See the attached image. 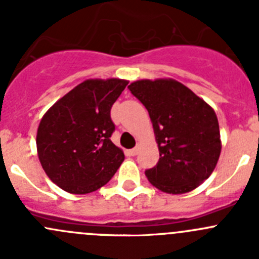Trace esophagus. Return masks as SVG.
<instances>
[{
  "label": "esophagus",
  "instance_id": "obj_1",
  "mask_svg": "<svg viewBox=\"0 0 259 259\" xmlns=\"http://www.w3.org/2000/svg\"><path fill=\"white\" fill-rule=\"evenodd\" d=\"M138 153H139V148H138V146H135V148H133L132 150H129V154L132 156H135Z\"/></svg>",
  "mask_w": 259,
  "mask_h": 259
}]
</instances>
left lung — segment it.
<instances>
[{"label":"left lung","mask_w":259,"mask_h":259,"mask_svg":"<svg viewBox=\"0 0 259 259\" xmlns=\"http://www.w3.org/2000/svg\"><path fill=\"white\" fill-rule=\"evenodd\" d=\"M153 122L159 161L145 170L149 182L169 194L199 187L221 155L217 115L203 99L173 79L139 80L127 86Z\"/></svg>","instance_id":"1"}]
</instances>
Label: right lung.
Returning <instances> with one entry per match:
<instances>
[{
	"mask_svg": "<svg viewBox=\"0 0 259 259\" xmlns=\"http://www.w3.org/2000/svg\"><path fill=\"white\" fill-rule=\"evenodd\" d=\"M129 81L86 80L60 99L42 116L36 145L48 177L65 192L86 194L109 182L124 153L110 140V110Z\"/></svg>",
	"mask_w": 259,
	"mask_h": 259,
	"instance_id": "add662e5",
	"label": "right lung"
}]
</instances>
